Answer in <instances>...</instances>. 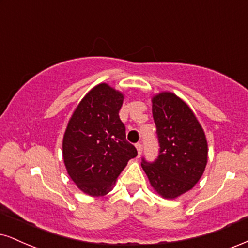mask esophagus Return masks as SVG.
<instances>
[{"instance_id":"34e87169","label":"esophagus","mask_w":248,"mask_h":248,"mask_svg":"<svg viewBox=\"0 0 248 248\" xmlns=\"http://www.w3.org/2000/svg\"><path fill=\"white\" fill-rule=\"evenodd\" d=\"M136 148L137 151H138V157L141 155V152H142V143L141 142H137L136 143Z\"/></svg>"}]
</instances>
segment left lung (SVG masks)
<instances>
[{"instance_id":"8db88e82","label":"left lung","mask_w":248,"mask_h":248,"mask_svg":"<svg viewBox=\"0 0 248 248\" xmlns=\"http://www.w3.org/2000/svg\"><path fill=\"white\" fill-rule=\"evenodd\" d=\"M153 118L160 152L141 167L153 188L164 199H176L199 182L208 158L206 136L191 108L171 92L153 97Z\"/></svg>"}]
</instances>
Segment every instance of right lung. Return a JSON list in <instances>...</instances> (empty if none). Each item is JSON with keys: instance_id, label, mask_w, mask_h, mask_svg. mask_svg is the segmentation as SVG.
<instances>
[{"instance_id": "right-lung-1", "label": "right lung", "mask_w": 248, "mask_h": 248, "mask_svg": "<svg viewBox=\"0 0 248 248\" xmlns=\"http://www.w3.org/2000/svg\"><path fill=\"white\" fill-rule=\"evenodd\" d=\"M124 95L108 84L96 85L84 96L63 137V160L69 176L84 193L102 197L137 149L126 140L119 118Z\"/></svg>"}]
</instances>
